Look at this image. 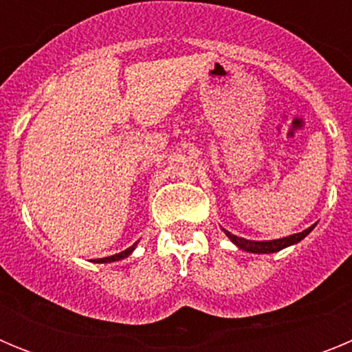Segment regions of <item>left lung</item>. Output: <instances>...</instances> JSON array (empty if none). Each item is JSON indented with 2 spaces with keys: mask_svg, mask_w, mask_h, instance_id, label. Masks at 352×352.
<instances>
[{
  "mask_svg": "<svg viewBox=\"0 0 352 352\" xmlns=\"http://www.w3.org/2000/svg\"><path fill=\"white\" fill-rule=\"evenodd\" d=\"M312 229H314V226L309 227V229H305L303 232L287 236V238L273 239V241H250V239H245V238H239V236L231 234V232L226 231V229H223V231H226V234L231 238L232 243L238 245L241 250L252 252V254H273V252H278V250H282V248L289 247V245H294V243H298V241H301V239L309 234Z\"/></svg>",
  "mask_w": 352,
  "mask_h": 352,
  "instance_id": "1",
  "label": "left lung"
}]
</instances>
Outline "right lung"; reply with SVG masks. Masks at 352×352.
Listing matches in <instances>:
<instances>
[{"mask_svg": "<svg viewBox=\"0 0 352 352\" xmlns=\"http://www.w3.org/2000/svg\"><path fill=\"white\" fill-rule=\"evenodd\" d=\"M135 248V245H132L130 248H126L125 252H120V254H116V256H111V257H104V259H96V263H113V261H120V259H125L126 256H130L132 254V250Z\"/></svg>", "mask_w": 352, "mask_h": 352, "instance_id": "obj_1", "label": "right lung"}]
</instances>
